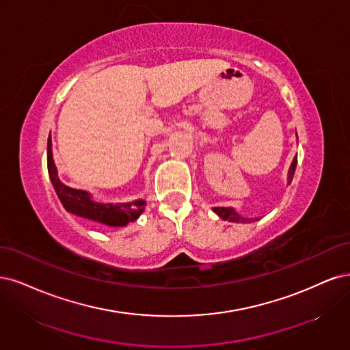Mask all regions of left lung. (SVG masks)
I'll return each instance as SVG.
<instances>
[{
    "instance_id": "8db88e82",
    "label": "left lung",
    "mask_w": 350,
    "mask_h": 350,
    "mask_svg": "<svg viewBox=\"0 0 350 350\" xmlns=\"http://www.w3.org/2000/svg\"><path fill=\"white\" fill-rule=\"evenodd\" d=\"M295 168H297V157L294 159V161H292L291 164V168H289V176H288V183L291 185L292 182V177H294V173H295ZM213 211H215L218 215L222 218V219H227V221H235V222H240V221H250V219H244L241 217L237 215V213L234 212L232 208H213Z\"/></svg>"
}]
</instances>
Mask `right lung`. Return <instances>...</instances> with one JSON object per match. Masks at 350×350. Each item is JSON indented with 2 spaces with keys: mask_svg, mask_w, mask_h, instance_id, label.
<instances>
[{
  "mask_svg": "<svg viewBox=\"0 0 350 350\" xmlns=\"http://www.w3.org/2000/svg\"><path fill=\"white\" fill-rule=\"evenodd\" d=\"M48 172L53 189L62 202L64 208L78 217L113 225V227H122V225H126L128 222L137 219L144 211V200L132 202V204H97V202L90 199L87 191L62 185L58 174H56V168L52 160L51 137L48 138Z\"/></svg>",
  "mask_w": 350,
  "mask_h": 350,
  "instance_id": "right-lung-1",
  "label": "right lung"
}]
</instances>
